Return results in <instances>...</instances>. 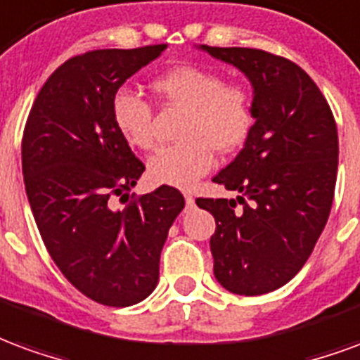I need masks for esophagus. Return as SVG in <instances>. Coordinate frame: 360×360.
<instances>
[{"label": "esophagus", "instance_id": "34e87169", "mask_svg": "<svg viewBox=\"0 0 360 360\" xmlns=\"http://www.w3.org/2000/svg\"><path fill=\"white\" fill-rule=\"evenodd\" d=\"M185 202H187V208H193V206H195V198H193V195L185 193Z\"/></svg>", "mask_w": 360, "mask_h": 360}]
</instances>
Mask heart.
Segmentation results:
<instances>
[{
	"instance_id": "1",
	"label": "heart",
	"mask_w": 360,
	"mask_h": 360,
	"mask_svg": "<svg viewBox=\"0 0 360 360\" xmlns=\"http://www.w3.org/2000/svg\"><path fill=\"white\" fill-rule=\"evenodd\" d=\"M156 94L185 110L177 144L162 146L148 160L158 185L188 188L210 172L219 152L241 148L255 125V98L243 84H226L216 71L198 65L173 67L154 81ZM111 117L127 144L148 150L154 144V110L146 98L119 89L111 98Z\"/></svg>"
}]
</instances>
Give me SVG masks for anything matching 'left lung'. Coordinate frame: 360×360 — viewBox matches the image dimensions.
<instances>
[{"instance_id":"obj_1","label":"left lung","mask_w":360,"mask_h":360,"mask_svg":"<svg viewBox=\"0 0 360 360\" xmlns=\"http://www.w3.org/2000/svg\"><path fill=\"white\" fill-rule=\"evenodd\" d=\"M200 48L245 73L255 94L249 139L214 177L241 196L196 198L216 219L214 276L235 295L270 293L295 278L324 231L338 177L335 119L293 61L252 48Z\"/></svg>"}]
</instances>
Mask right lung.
I'll use <instances>...</instances> for the list:
<instances>
[{
	"instance_id": "right-lung-1",
	"label": "right lung",
	"mask_w": 360,
	"mask_h": 360,
	"mask_svg": "<svg viewBox=\"0 0 360 360\" xmlns=\"http://www.w3.org/2000/svg\"><path fill=\"white\" fill-rule=\"evenodd\" d=\"M165 48L67 59L36 96L22 134L25 188L44 245L82 295L108 307H131L156 289L167 231L185 208L169 185L129 196L144 164L111 117L113 94ZM115 198L129 204L117 209Z\"/></svg>"
}]
</instances>
